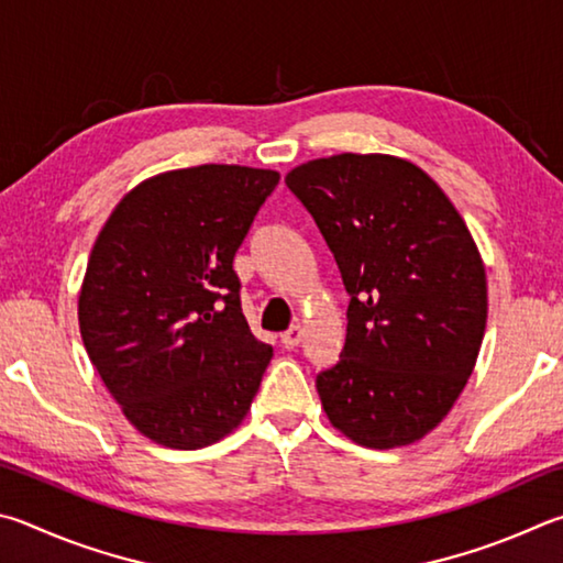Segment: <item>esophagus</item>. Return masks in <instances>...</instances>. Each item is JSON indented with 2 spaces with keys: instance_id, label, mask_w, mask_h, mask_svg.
<instances>
[{
  "instance_id": "esophagus-1",
  "label": "esophagus",
  "mask_w": 563,
  "mask_h": 563,
  "mask_svg": "<svg viewBox=\"0 0 563 563\" xmlns=\"http://www.w3.org/2000/svg\"><path fill=\"white\" fill-rule=\"evenodd\" d=\"M301 339H303V329L301 327H291L289 331L282 333L284 349H297L299 343H301Z\"/></svg>"
}]
</instances>
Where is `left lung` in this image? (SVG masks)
<instances>
[{
  "label": "left lung",
  "mask_w": 563,
  "mask_h": 563,
  "mask_svg": "<svg viewBox=\"0 0 563 563\" xmlns=\"http://www.w3.org/2000/svg\"><path fill=\"white\" fill-rule=\"evenodd\" d=\"M349 291L346 343L317 376L323 412L371 450L412 445L455 406L487 327L485 262L462 214L416 163L339 153L284 177Z\"/></svg>",
  "instance_id": "left-lung-1"
}]
</instances>
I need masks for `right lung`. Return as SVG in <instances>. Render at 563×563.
<instances>
[{"label": "right lung", "instance_id": "1", "mask_svg": "<svg viewBox=\"0 0 563 563\" xmlns=\"http://www.w3.org/2000/svg\"><path fill=\"white\" fill-rule=\"evenodd\" d=\"M279 173L197 165L137 183L98 232L78 291L88 358L128 422L200 450L242 426L272 346L240 307L234 254Z\"/></svg>", "mask_w": 563, "mask_h": 563}]
</instances>
